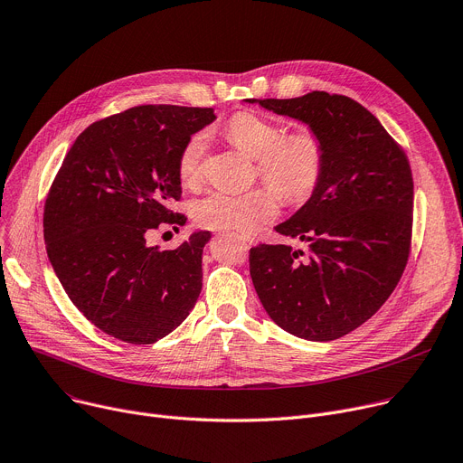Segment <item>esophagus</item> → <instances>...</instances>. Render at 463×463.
I'll list each match as a JSON object with an SVG mask.
<instances>
[{
    "mask_svg": "<svg viewBox=\"0 0 463 463\" xmlns=\"http://www.w3.org/2000/svg\"><path fill=\"white\" fill-rule=\"evenodd\" d=\"M239 237H241V239H242L246 244H254V242H256V237H254V235H246V233H241Z\"/></svg>",
    "mask_w": 463,
    "mask_h": 463,
    "instance_id": "obj_1",
    "label": "esophagus"
}]
</instances>
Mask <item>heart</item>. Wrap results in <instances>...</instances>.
I'll use <instances>...</instances> for the list:
<instances>
[{
	"label": "heart",
	"mask_w": 463,
	"mask_h": 463,
	"mask_svg": "<svg viewBox=\"0 0 463 463\" xmlns=\"http://www.w3.org/2000/svg\"><path fill=\"white\" fill-rule=\"evenodd\" d=\"M224 133L239 152L258 161L261 180L286 202L307 198L321 177L325 154L313 133L300 131L286 137L278 124L254 113L233 115ZM205 145L203 133L193 135L177 159V175L185 187H194L200 180ZM273 194L269 189L244 194L211 193L196 200L191 213L202 228L252 232L278 215V198Z\"/></svg>",
	"instance_id": "b5f03b06"
}]
</instances>
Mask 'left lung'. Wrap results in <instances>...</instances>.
Instances as JSON below:
<instances>
[{
  "instance_id": "1",
  "label": "left lung",
  "mask_w": 463,
  "mask_h": 463,
  "mask_svg": "<svg viewBox=\"0 0 463 463\" xmlns=\"http://www.w3.org/2000/svg\"><path fill=\"white\" fill-rule=\"evenodd\" d=\"M307 126L323 172L307 202L274 230L306 242L260 244L250 276L272 321L307 341L339 339L371 318L404 272L413 211L410 163L358 101L328 92L244 99Z\"/></svg>"
}]
</instances>
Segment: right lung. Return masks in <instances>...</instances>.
<instances>
[{"label":"right lung","instance_id":"obj_1","mask_svg":"<svg viewBox=\"0 0 463 463\" xmlns=\"http://www.w3.org/2000/svg\"><path fill=\"white\" fill-rule=\"evenodd\" d=\"M211 108L140 105L90 124L66 154L44 209L50 263L74 306L101 332L152 345L180 326L202 291L211 233L193 232L174 250L148 246L182 198L177 159L215 122Z\"/></svg>","mask_w":463,"mask_h":463}]
</instances>
